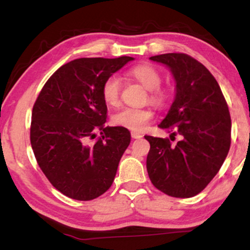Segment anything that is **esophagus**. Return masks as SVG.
I'll use <instances>...</instances> for the list:
<instances>
[{"instance_id":"obj_1","label":"esophagus","mask_w":250,"mask_h":250,"mask_svg":"<svg viewBox=\"0 0 250 250\" xmlns=\"http://www.w3.org/2000/svg\"><path fill=\"white\" fill-rule=\"evenodd\" d=\"M142 136H143L142 134L136 133V131H131V137H133V139H141Z\"/></svg>"}]
</instances>
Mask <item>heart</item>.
<instances>
[{
  "instance_id": "1",
  "label": "heart",
  "mask_w": 250,
  "mask_h": 250,
  "mask_svg": "<svg viewBox=\"0 0 250 250\" xmlns=\"http://www.w3.org/2000/svg\"><path fill=\"white\" fill-rule=\"evenodd\" d=\"M128 75L136 80L149 91V101L160 105L165 102V94L159 90L161 85V76L159 71L151 65L141 64L131 68ZM121 94V79L117 75H111L105 80L102 85V96L104 102L109 105H116ZM153 117V111L148 108H123L114 115L113 121L115 125L128 128L130 130L141 131L146 128Z\"/></svg>"
}]
</instances>
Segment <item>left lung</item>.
<instances>
[{
  "instance_id": "1",
  "label": "left lung",
  "mask_w": 250,
  "mask_h": 250,
  "mask_svg": "<svg viewBox=\"0 0 250 250\" xmlns=\"http://www.w3.org/2000/svg\"><path fill=\"white\" fill-rule=\"evenodd\" d=\"M170 71L175 97L159 125L181 141L146 135L150 143L147 170L151 183L169 196L191 197L207 187L225 162L230 147L228 105L214 76L202 63L186 54L149 57Z\"/></svg>"
}]
</instances>
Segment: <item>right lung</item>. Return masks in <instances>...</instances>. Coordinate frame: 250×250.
<instances>
[{
  "label": "right lung",
  "instance_id": "add662e5",
  "mask_svg": "<svg viewBox=\"0 0 250 250\" xmlns=\"http://www.w3.org/2000/svg\"><path fill=\"white\" fill-rule=\"evenodd\" d=\"M133 60L70 61L49 77L34 104L30 142L36 161L51 185L70 199L94 200L113 185L130 131L104 127L102 85ZM97 130L102 136L96 139Z\"/></svg>",
  "mask_w": 250,
  "mask_h": 250
}]
</instances>
